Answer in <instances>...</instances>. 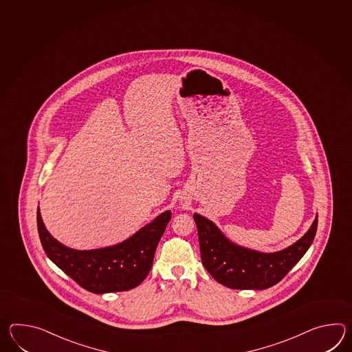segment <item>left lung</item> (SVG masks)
Listing matches in <instances>:
<instances>
[{
  "instance_id": "1",
  "label": "left lung",
  "mask_w": 352,
  "mask_h": 352,
  "mask_svg": "<svg viewBox=\"0 0 352 352\" xmlns=\"http://www.w3.org/2000/svg\"><path fill=\"white\" fill-rule=\"evenodd\" d=\"M202 264L219 284L231 289H267L289 273L311 248L318 214L298 241L275 252H261L232 243L211 219L195 213Z\"/></svg>"
}]
</instances>
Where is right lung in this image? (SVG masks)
Instances as JSON below:
<instances>
[{"label":"right lung","mask_w":352,"mask_h":352,"mask_svg":"<svg viewBox=\"0 0 352 352\" xmlns=\"http://www.w3.org/2000/svg\"><path fill=\"white\" fill-rule=\"evenodd\" d=\"M36 219L47 258L82 288L104 294L133 289L146 278L172 212L160 213L122 243L94 250H76L55 240L43 222L39 207Z\"/></svg>","instance_id":"add662e5"}]
</instances>
